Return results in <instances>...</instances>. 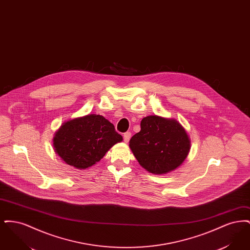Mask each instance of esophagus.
<instances>
[{
	"mask_svg": "<svg viewBox=\"0 0 250 250\" xmlns=\"http://www.w3.org/2000/svg\"><path fill=\"white\" fill-rule=\"evenodd\" d=\"M130 132H125V133L124 134V141H125V143H128V142H129V140H130Z\"/></svg>",
	"mask_w": 250,
	"mask_h": 250,
	"instance_id": "esophagus-1",
	"label": "esophagus"
}]
</instances>
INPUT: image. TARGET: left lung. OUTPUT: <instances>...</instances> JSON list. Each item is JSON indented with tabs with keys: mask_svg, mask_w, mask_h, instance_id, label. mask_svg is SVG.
Instances as JSON below:
<instances>
[{
	"mask_svg": "<svg viewBox=\"0 0 250 250\" xmlns=\"http://www.w3.org/2000/svg\"><path fill=\"white\" fill-rule=\"evenodd\" d=\"M129 147L147 171L165 174L185 161L190 140L176 120L150 115L142 120L141 131L131 138Z\"/></svg>",
	"mask_w": 250,
	"mask_h": 250,
	"instance_id": "1",
	"label": "left lung"
}]
</instances>
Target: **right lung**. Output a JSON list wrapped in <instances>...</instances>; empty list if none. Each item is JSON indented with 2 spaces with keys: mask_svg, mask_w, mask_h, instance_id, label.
Segmentation results:
<instances>
[{
  "mask_svg": "<svg viewBox=\"0 0 250 250\" xmlns=\"http://www.w3.org/2000/svg\"><path fill=\"white\" fill-rule=\"evenodd\" d=\"M122 141L123 137L109 121L101 115L89 114L63 123L55 133L53 147L67 165L85 169L100 161Z\"/></svg>",
  "mask_w": 250,
  "mask_h": 250,
  "instance_id": "1",
  "label": "right lung"
}]
</instances>
